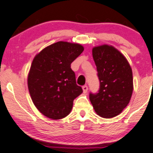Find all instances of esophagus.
Wrapping results in <instances>:
<instances>
[{
  "label": "esophagus",
  "mask_w": 153,
  "mask_h": 153,
  "mask_svg": "<svg viewBox=\"0 0 153 153\" xmlns=\"http://www.w3.org/2000/svg\"><path fill=\"white\" fill-rule=\"evenodd\" d=\"M83 89V92H84V93H86V92H87V90H88V86L85 85V86H83L82 87Z\"/></svg>",
  "instance_id": "34e87169"
}]
</instances>
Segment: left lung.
Wrapping results in <instances>:
<instances>
[{"instance_id": "left-lung-1", "label": "left lung", "mask_w": 153, "mask_h": 153, "mask_svg": "<svg viewBox=\"0 0 153 153\" xmlns=\"http://www.w3.org/2000/svg\"><path fill=\"white\" fill-rule=\"evenodd\" d=\"M92 56L100 88L97 93H89V100L99 116L113 118L122 112L132 97V69L123 54L112 46L94 47Z\"/></svg>"}]
</instances>
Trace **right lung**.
Masks as SVG:
<instances>
[{"label": "right lung", "instance_id": "1", "mask_svg": "<svg viewBox=\"0 0 153 153\" xmlns=\"http://www.w3.org/2000/svg\"><path fill=\"white\" fill-rule=\"evenodd\" d=\"M83 51L81 44L58 41L34 58L27 79L29 94L37 109L47 118H65L74 99L83 92L71 69V64Z\"/></svg>", "mask_w": 153, "mask_h": 153}]
</instances>
